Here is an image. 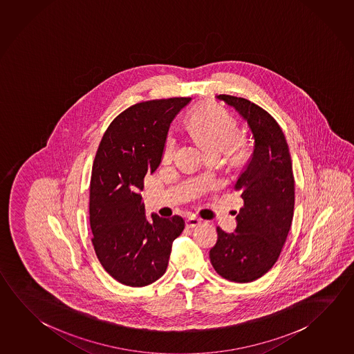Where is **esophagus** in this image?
<instances>
[{
    "mask_svg": "<svg viewBox=\"0 0 354 354\" xmlns=\"http://www.w3.org/2000/svg\"><path fill=\"white\" fill-rule=\"evenodd\" d=\"M200 223H201V220L198 218V217H187V220H186V227H190V229H192V227H196V226H198Z\"/></svg>",
    "mask_w": 354,
    "mask_h": 354,
    "instance_id": "esophagus-1",
    "label": "esophagus"
}]
</instances>
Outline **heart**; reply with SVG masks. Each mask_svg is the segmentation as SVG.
Masks as SVG:
<instances>
[{
	"label": "heart",
	"mask_w": 354,
	"mask_h": 354,
	"mask_svg": "<svg viewBox=\"0 0 354 354\" xmlns=\"http://www.w3.org/2000/svg\"><path fill=\"white\" fill-rule=\"evenodd\" d=\"M186 129L200 144L207 156L220 154L231 147V154L235 160L243 156L240 138L237 137V123L235 118L221 106L215 104L203 106L192 113L185 122ZM176 140L169 136L164 144L162 159L170 160L174 156Z\"/></svg>",
	"instance_id": "1"
}]
</instances>
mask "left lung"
Instances as JSON below:
<instances>
[{
  "instance_id": "obj_1",
  "label": "left lung",
  "mask_w": 354,
  "mask_h": 354,
  "mask_svg": "<svg viewBox=\"0 0 354 354\" xmlns=\"http://www.w3.org/2000/svg\"><path fill=\"white\" fill-rule=\"evenodd\" d=\"M248 123L254 150L237 181L243 207L236 216L235 232L217 227L210 250L211 265L221 277L245 283L260 279L279 259L291 229L295 179L290 149L277 122L252 102L220 94Z\"/></svg>"
}]
</instances>
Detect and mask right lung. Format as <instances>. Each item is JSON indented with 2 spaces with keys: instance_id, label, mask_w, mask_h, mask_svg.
<instances>
[{
  "instance_id": "1",
  "label": "right lung",
  "mask_w": 354,
  "mask_h": 354,
  "mask_svg": "<svg viewBox=\"0 0 354 354\" xmlns=\"http://www.w3.org/2000/svg\"><path fill=\"white\" fill-rule=\"evenodd\" d=\"M192 98L149 100L129 106L108 127L94 159L89 221L94 251L120 283L143 287L167 271L183 217L147 218L139 192L162 162L170 123Z\"/></svg>"
}]
</instances>
